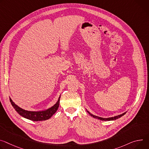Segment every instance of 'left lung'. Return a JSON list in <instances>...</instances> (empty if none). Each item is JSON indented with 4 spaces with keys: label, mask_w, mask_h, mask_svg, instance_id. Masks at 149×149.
Here are the masks:
<instances>
[{
    "label": "left lung",
    "mask_w": 149,
    "mask_h": 149,
    "mask_svg": "<svg viewBox=\"0 0 149 149\" xmlns=\"http://www.w3.org/2000/svg\"><path fill=\"white\" fill-rule=\"evenodd\" d=\"M86 111H87V112L91 116H93L94 118L98 119H100V120H116V119H117L120 118L121 116H124V115L127 113V112H124V113H122V114H120V115H117V116H113V117L102 118V117H99V116H96V115H93L92 113H90L88 111H87V109H86Z\"/></svg>",
    "instance_id": "obj_1"
}]
</instances>
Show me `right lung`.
<instances>
[{
    "label": "right lung",
    "instance_id": "obj_1",
    "mask_svg": "<svg viewBox=\"0 0 149 149\" xmlns=\"http://www.w3.org/2000/svg\"><path fill=\"white\" fill-rule=\"evenodd\" d=\"M60 98L61 95L55 104L47 110L42 111H30L24 109L13 102L10 97H9V100L13 108L21 116L33 121H41L49 119L53 115V114L55 113L59 106Z\"/></svg>",
    "mask_w": 149,
    "mask_h": 149
}]
</instances>
